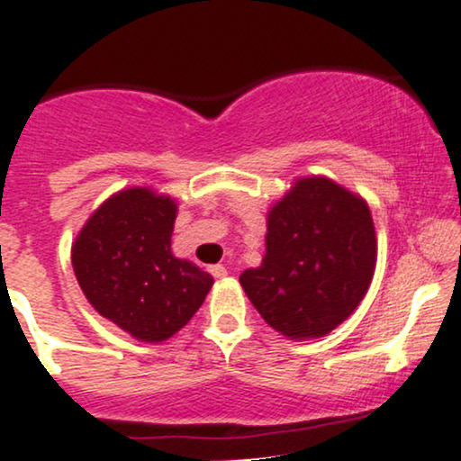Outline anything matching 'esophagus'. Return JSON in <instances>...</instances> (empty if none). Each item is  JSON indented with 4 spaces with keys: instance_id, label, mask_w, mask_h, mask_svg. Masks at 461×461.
Wrapping results in <instances>:
<instances>
[{
    "instance_id": "obj_1",
    "label": "esophagus",
    "mask_w": 461,
    "mask_h": 461,
    "mask_svg": "<svg viewBox=\"0 0 461 461\" xmlns=\"http://www.w3.org/2000/svg\"><path fill=\"white\" fill-rule=\"evenodd\" d=\"M209 272L213 274L215 278H226V276H229V269H226L224 265H213V267H211Z\"/></svg>"
}]
</instances>
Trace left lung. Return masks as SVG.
Listing matches in <instances>:
<instances>
[{
  "label": "left lung",
  "mask_w": 461,
  "mask_h": 461,
  "mask_svg": "<svg viewBox=\"0 0 461 461\" xmlns=\"http://www.w3.org/2000/svg\"><path fill=\"white\" fill-rule=\"evenodd\" d=\"M375 261L366 200L328 176H300L267 211L263 261L240 283L276 332L319 339L358 308Z\"/></svg>",
  "instance_id": "obj_1"
}]
</instances>
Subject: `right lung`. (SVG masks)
<instances>
[{
    "label": "right lung",
    "instance_id": "1",
    "mask_svg": "<svg viewBox=\"0 0 461 461\" xmlns=\"http://www.w3.org/2000/svg\"><path fill=\"white\" fill-rule=\"evenodd\" d=\"M176 200L153 187L112 194L70 248L86 300L142 343H161L196 315L213 276L172 254Z\"/></svg>",
    "mask_w": 461,
    "mask_h": 461
}]
</instances>
